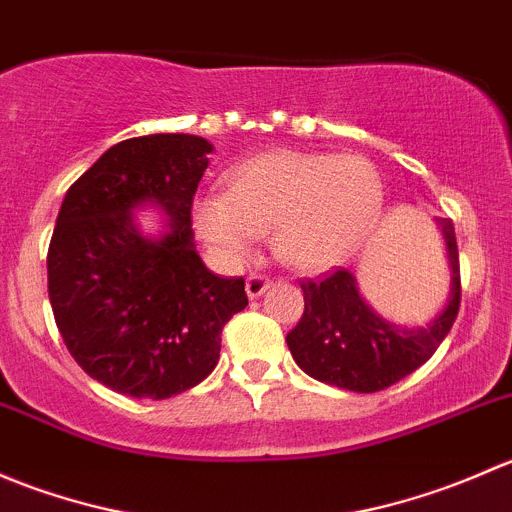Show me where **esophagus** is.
Returning <instances> with one entry per match:
<instances>
[{
	"label": "esophagus",
	"instance_id": "34e87169",
	"mask_svg": "<svg viewBox=\"0 0 512 512\" xmlns=\"http://www.w3.org/2000/svg\"><path fill=\"white\" fill-rule=\"evenodd\" d=\"M270 285H272L270 277H265V275H250V277H247V282H245L247 297H250V299H257V297H260V294L265 292V289L270 287Z\"/></svg>",
	"mask_w": 512,
	"mask_h": 512
}]
</instances>
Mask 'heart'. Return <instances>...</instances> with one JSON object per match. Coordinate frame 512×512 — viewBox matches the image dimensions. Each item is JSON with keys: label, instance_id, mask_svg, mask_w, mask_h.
I'll list each match as a JSON object with an SVG mask.
<instances>
[{"label": "heart", "instance_id": "heart-1", "mask_svg": "<svg viewBox=\"0 0 512 512\" xmlns=\"http://www.w3.org/2000/svg\"><path fill=\"white\" fill-rule=\"evenodd\" d=\"M381 203L384 185L369 160L277 151L237 165L227 195H198L193 223L210 250L232 265L270 232L272 252L285 265L319 272L364 242Z\"/></svg>", "mask_w": 512, "mask_h": 512}]
</instances>
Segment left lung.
Returning a JSON list of instances; mask_svg holds the SVG:
<instances>
[{
	"mask_svg": "<svg viewBox=\"0 0 512 512\" xmlns=\"http://www.w3.org/2000/svg\"><path fill=\"white\" fill-rule=\"evenodd\" d=\"M451 267V294L443 312L431 324L406 329L381 319L361 299L349 270L304 280V312L287 334V347L304 374L339 389L374 394L396 384L426 364L451 332L461 309V265L456 230L448 218H438Z\"/></svg>",
	"mask_w": 512,
	"mask_h": 512,
	"instance_id": "1",
	"label": "left lung"
}]
</instances>
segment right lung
I'll return each instance as SVG.
<instances>
[{"instance_id": "obj_1", "label": "right lung", "mask_w": 512, "mask_h": 512, "mask_svg": "<svg viewBox=\"0 0 512 512\" xmlns=\"http://www.w3.org/2000/svg\"><path fill=\"white\" fill-rule=\"evenodd\" d=\"M213 151L205 138L153 133L108 148L66 190L46 255L49 302L76 364L118 394L170 399L220 359V334L247 307L193 245V195ZM153 202L171 220L146 238L130 210Z\"/></svg>"}]
</instances>
